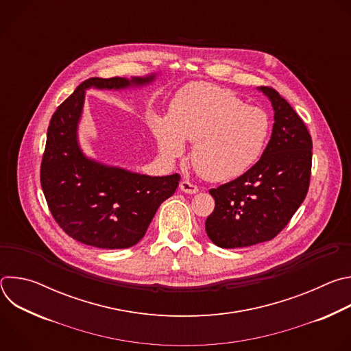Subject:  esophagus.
I'll use <instances>...</instances> for the list:
<instances>
[{
	"instance_id": "1",
	"label": "esophagus",
	"mask_w": 351,
	"mask_h": 351,
	"mask_svg": "<svg viewBox=\"0 0 351 351\" xmlns=\"http://www.w3.org/2000/svg\"><path fill=\"white\" fill-rule=\"evenodd\" d=\"M179 189H180V191L187 193V194H194V193L198 191V187L195 184H193L191 182H189V180H182L180 184H179Z\"/></svg>"
}]
</instances>
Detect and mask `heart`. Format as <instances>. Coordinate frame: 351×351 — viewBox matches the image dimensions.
Instances as JSON below:
<instances>
[{
	"label": "heart",
	"mask_w": 351,
	"mask_h": 351,
	"mask_svg": "<svg viewBox=\"0 0 351 351\" xmlns=\"http://www.w3.org/2000/svg\"><path fill=\"white\" fill-rule=\"evenodd\" d=\"M160 153L169 160L193 141L191 162L204 179L226 182L253 168L271 134V119L258 107L245 106L229 88L190 83L172 99L168 115L149 117Z\"/></svg>",
	"instance_id": "heart-1"
}]
</instances>
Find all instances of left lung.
I'll return each instance as SVG.
<instances>
[{"instance_id":"1","label":"left lung","mask_w":351,"mask_h":351,"mask_svg":"<svg viewBox=\"0 0 351 351\" xmlns=\"http://www.w3.org/2000/svg\"><path fill=\"white\" fill-rule=\"evenodd\" d=\"M257 90L271 101L272 134L253 168L210 190L215 208L206 221V232L221 248L274 239L302 206L310 186L313 140L304 122L278 91Z\"/></svg>"}]
</instances>
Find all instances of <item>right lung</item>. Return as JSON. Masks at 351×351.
Returning a JSON list of instances; mask_svg holds the SVG:
<instances>
[{"label": "right lung", "mask_w": 351, "mask_h": 351, "mask_svg": "<svg viewBox=\"0 0 351 351\" xmlns=\"http://www.w3.org/2000/svg\"><path fill=\"white\" fill-rule=\"evenodd\" d=\"M158 73L91 77L54 112L47 130L41 187L54 219L72 239L98 248H129L145 234L158 207L180 180L178 173L148 176L88 157L79 141L86 90H132L152 84Z\"/></svg>", "instance_id": "1"}]
</instances>
